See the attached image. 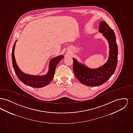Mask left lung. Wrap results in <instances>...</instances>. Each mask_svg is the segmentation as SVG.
Masks as SVG:
<instances>
[{"label":"left lung","mask_w":133,"mask_h":133,"mask_svg":"<svg viewBox=\"0 0 133 133\" xmlns=\"http://www.w3.org/2000/svg\"><path fill=\"white\" fill-rule=\"evenodd\" d=\"M99 31L106 38L109 46V54L107 62L101 67L92 69L73 58L74 75L83 84L98 86L106 82L114 74L118 62V46L114 31L105 21L100 22Z\"/></svg>","instance_id":"obj_1"}]
</instances>
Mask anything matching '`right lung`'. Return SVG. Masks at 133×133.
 Wrapping results in <instances>:
<instances>
[{"instance_id":"add662e5","label":"right lung","mask_w":133,"mask_h":133,"mask_svg":"<svg viewBox=\"0 0 133 133\" xmlns=\"http://www.w3.org/2000/svg\"><path fill=\"white\" fill-rule=\"evenodd\" d=\"M16 41L17 40L13 46L12 61L13 69L19 80L24 84L33 88H42L48 85L54 76L57 64L63 58V55H62L54 57L51 60L49 63L48 71L44 75H33L26 74L19 69L15 60L14 49Z\"/></svg>"}]
</instances>
